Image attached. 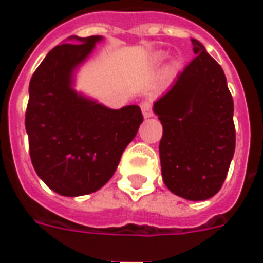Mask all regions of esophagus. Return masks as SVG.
Wrapping results in <instances>:
<instances>
[{"instance_id":"1","label":"esophagus","mask_w":263,"mask_h":263,"mask_svg":"<svg viewBox=\"0 0 263 263\" xmlns=\"http://www.w3.org/2000/svg\"><path fill=\"white\" fill-rule=\"evenodd\" d=\"M141 109H142V114L145 118H151L152 117V108H151V104L148 101L141 103Z\"/></svg>"}]
</instances>
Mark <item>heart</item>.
<instances>
[{
  "mask_svg": "<svg viewBox=\"0 0 263 263\" xmlns=\"http://www.w3.org/2000/svg\"><path fill=\"white\" fill-rule=\"evenodd\" d=\"M158 59H159V60L165 59V54H163V53H159V54H158Z\"/></svg>",
  "mask_w": 263,
  "mask_h": 263,
  "instance_id": "obj_1",
  "label": "heart"
}]
</instances>
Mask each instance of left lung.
Instances as JSON below:
<instances>
[{"label":"left lung","instance_id":"obj_1","mask_svg":"<svg viewBox=\"0 0 263 263\" xmlns=\"http://www.w3.org/2000/svg\"><path fill=\"white\" fill-rule=\"evenodd\" d=\"M192 43L197 56L155 101L154 112L163 126L159 156L166 187L201 201L218 193L230 169L234 101L221 66L198 41Z\"/></svg>","mask_w":263,"mask_h":263}]
</instances>
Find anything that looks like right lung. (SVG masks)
<instances>
[{"instance_id":"1","label":"right lung","mask_w":263,"mask_h":263,"mask_svg":"<svg viewBox=\"0 0 263 263\" xmlns=\"http://www.w3.org/2000/svg\"><path fill=\"white\" fill-rule=\"evenodd\" d=\"M32 76L25 128L37 176L60 196L97 192L108 182L143 117L138 105L111 109L74 90V74L103 36H70Z\"/></svg>"}]
</instances>
